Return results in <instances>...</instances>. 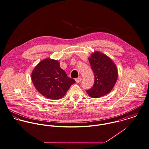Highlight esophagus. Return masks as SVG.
<instances>
[{
  "label": "esophagus",
  "mask_w": 149,
  "mask_h": 149,
  "mask_svg": "<svg viewBox=\"0 0 149 149\" xmlns=\"http://www.w3.org/2000/svg\"><path fill=\"white\" fill-rule=\"evenodd\" d=\"M75 81L76 82H77V83H79V82H80V81H81V77H79V78H76V79H75Z\"/></svg>",
  "instance_id": "1"
}]
</instances>
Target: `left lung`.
I'll return each mask as SVG.
<instances>
[{"mask_svg":"<svg viewBox=\"0 0 149 149\" xmlns=\"http://www.w3.org/2000/svg\"><path fill=\"white\" fill-rule=\"evenodd\" d=\"M89 61L95 74V83L92 88L86 91L87 93L93 98L108 94L118 78L115 64L108 56L98 51L91 54Z\"/></svg>","mask_w":149,"mask_h":149,"instance_id":"8db88e82","label":"left lung"}]
</instances>
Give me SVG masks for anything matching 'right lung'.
<instances>
[{
    "mask_svg": "<svg viewBox=\"0 0 149 149\" xmlns=\"http://www.w3.org/2000/svg\"><path fill=\"white\" fill-rule=\"evenodd\" d=\"M31 79L37 91L48 99L61 98L75 80L67 76L60 62L51 58L42 60L34 68Z\"/></svg>",
    "mask_w": 149,
    "mask_h": 149,
    "instance_id": "1",
    "label": "right lung"
}]
</instances>
